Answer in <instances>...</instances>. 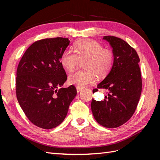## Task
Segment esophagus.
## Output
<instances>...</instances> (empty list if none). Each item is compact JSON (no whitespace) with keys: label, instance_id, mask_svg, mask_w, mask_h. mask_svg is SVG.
<instances>
[{"label":"esophagus","instance_id":"1","mask_svg":"<svg viewBox=\"0 0 160 160\" xmlns=\"http://www.w3.org/2000/svg\"><path fill=\"white\" fill-rule=\"evenodd\" d=\"M77 93H81V92L82 91V90H83V89L82 88H78V87H77Z\"/></svg>","mask_w":160,"mask_h":160}]
</instances>
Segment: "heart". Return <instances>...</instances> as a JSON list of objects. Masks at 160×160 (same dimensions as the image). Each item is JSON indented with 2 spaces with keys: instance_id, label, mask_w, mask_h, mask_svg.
<instances>
[{
  "instance_id": "b5f03b06",
  "label": "heart",
  "mask_w": 160,
  "mask_h": 160,
  "mask_svg": "<svg viewBox=\"0 0 160 160\" xmlns=\"http://www.w3.org/2000/svg\"><path fill=\"white\" fill-rule=\"evenodd\" d=\"M86 70L77 71L69 76V83L78 88L94 83L96 75L99 77L107 76L112 69L114 62L113 52L103 49L100 43L94 41H82L77 43L75 52L65 50L61 57V63L69 72L74 71L80 61Z\"/></svg>"
}]
</instances>
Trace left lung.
Wrapping results in <instances>:
<instances>
[{"instance_id":"left-lung-1","label":"left lung","mask_w":160,"mask_h":160,"mask_svg":"<svg viewBox=\"0 0 160 160\" xmlns=\"http://www.w3.org/2000/svg\"><path fill=\"white\" fill-rule=\"evenodd\" d=\"M114 54L112 69L98 88L108 90L104 101H91L96 122L103 127L116 128L132 118L138 106L142 89L139 58L128 42L119 38L105 36ZM98 89H93V93Z\"/></svg>"}]
</instances>
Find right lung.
I'll list each match as a JSON object with an SVG mask.
<instances>
[{"label":"right lung","instance_id":"1","mask_svg":"<svg viewBox=\"0 0 160 160\" xmlns=\"http://www.w3.org/2000/svg\"><path fill=\"white\" fill-rule=\"evenodd\" d=\"M69 43L68 38L61 37L36 41L19 62L17 100L27 118L38 128L51 129L59 125L77 95L73 85L61 88L67 77L61 57Z\"/></svg>","mask_w":160,"mask_h":160}]
</instances>
